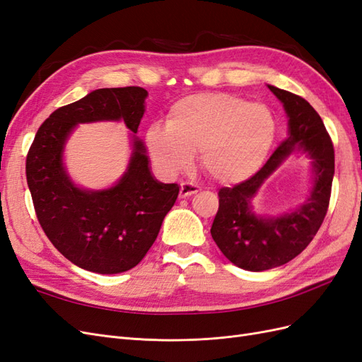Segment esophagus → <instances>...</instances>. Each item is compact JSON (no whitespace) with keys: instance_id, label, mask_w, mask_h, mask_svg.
<instances>
[{"instance_id":"1","label":"esophagus","mask_w":362,"mask_h":362,"mask_svg":"<svg viewBox=\"0 0 362 362\" xmlns=\"http://www.w3.org/2000/svg\"><path fill=\"white\" fill-rule=\"evenodd\" d=\"M199 192V187L196 184H193V182H187V181H184V182H181V190H180V196L181 198H189V196H192V194H194V193H198Z\"/></svg>"}]
</instances>
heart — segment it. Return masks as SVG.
Masks as SVG:
<instances>
[{"instance_id": "heart-1", "label": "heart", "mask_w": 362, "mask_h": 362, "mask_svg": "<svg viewBox=\"0 0 362 362\" xmlns=\"http://www.w3.org/2000/svg\"><path fill=\"white\" fill-rule=\"evenodd\" d=\"M275 136L276 119L267 105L228 93H199L175 103L166 125L152 124L146 145L169 175L189 169L199 151L213 180L235 184L261 168Z\"/></svg>"}]
</instances>
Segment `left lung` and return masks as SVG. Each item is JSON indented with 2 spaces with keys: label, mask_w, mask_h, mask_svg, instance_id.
<instances>
[{
  "label": "left lung",
  "mask_w": 362,
  "mask_h": 362,
  "mask_svg": "<svg viewBox=\"0 0 362 362\" xmlns=\"http://www.w3.org/2000/svg\"><path fill=\"white\" fill-rule=\"evenodd\" d=\"M267 87L287 113L288 137L254 177L233 189L218 190V210L211 226V237L222 254L249 272L286 264L311 243L326 216L335 172L334 146L319 113L303 98L275 86ZM299 151L312 160L313 187L309 198L290 214H255L251 201L260 185L290 155Z\"/></svg>",
  "instance_id": "8db88e82"
}]
</instances>
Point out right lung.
Returning <instances> with one entry per match:
<instances>
[{"label":"right lung","mask_w":362,"mask_h":362,"mask_svg":"<svg viewBox=\"0 0 362 362\" xmlns=\"http://www.w3.org/2000/svg\"><path fill=\"white\" fill-rule=\"evenodd\" d=\"M146 96L134 86L87 93L51 113L28 151L27 184L37 221L60 254L84 270L115 275L136 267L178 198V184L152 175L146 146L136 136ZM105 119L124 122L132 131L129 168L112 188H78L64 166V146L78 123Z\"/></svg>","instance_id":"right-lung-1"}]
</instances>
